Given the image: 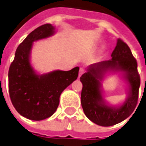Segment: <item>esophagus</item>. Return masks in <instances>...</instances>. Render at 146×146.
<instances>
[{"label":"esophagus","instance_id":"esophagus-1","mask_svg":"<svg viewBox=\"0 0 146 146\" xmlns=\"http://www.w3.org/2000/svg\"><path fill=\"white\" fill-rule=\"evenodd\" d=\"M83 73H84V70H83L82 68H80V71H79V78H80V76L83 74Z\"/></svg>","mask_w":146,"mask_h":146}]
</instances>
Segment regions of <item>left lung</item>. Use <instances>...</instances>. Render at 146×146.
<instances>
[{"mask_svg":"<svg viewBox=\"0 0 146 146\" xmlns=\"http://www.w3.org/2000/svg\"><path fill=\"white\" fill-rule=\"evenodd\" d=\"M111 60L92 64L82 74L81 104L89 120L102 127H110L129 117L136 107L140 86L137 62L129 48L118 38ZM108 72H122L129 86L128 96L120 106L107 105L102 97L100 82Z\"/></svg>","mask_w":146,"mask_h":146,"instance_id":"left-lung-1","label":"left lung"}]
</instances>
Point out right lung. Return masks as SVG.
Returning a JSON list of instances; mask_svg holds the SVG:
<instances>
[{
  "mask_svg": "<svg viewBox=\"0 0 146 146\" xmlns=\"http://www.w3.org/2000/svg\"><path fill=\"white\" fill-rule=\"evenodd\" d=\"M47 23L38 27L17 48L8 73L9 94L17 112L32 120H42L53 115L59 105L62 92L77 79L79 66L69 71L54 70L38 75L30 63L34 42L54 34Z\"/></svg>",
  "mask_w": 146,
  "mask_h": 146,
  "instance_id": "right-lung-1",
  "label": "right lung"
}]
</instances>
